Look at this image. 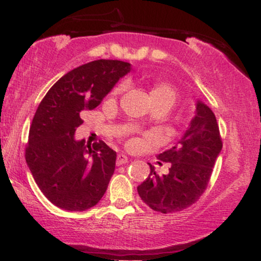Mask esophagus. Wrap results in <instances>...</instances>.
<instances>
[{
  "label": "esophagus",
  "mask_w": 261,
  "mask_h": 261,
  "mask_svg": "<svg viewBox=\"0 0 261 261\" xmlns=\"http://www.w3.org/2000/svg\"><path fill=\"white\" fill-rule=\"evenodd\" d=\"M127 162H128L127 155L120 153L118 154V157H116V164H118V166H122V164L127 163Z\"/></svg>",
  "instance_id": "34e87169"
}]
</instances>
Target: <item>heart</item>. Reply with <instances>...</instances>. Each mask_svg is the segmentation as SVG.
<instances>
[{
  "instance_id": "1",
  "label": "heart",
  "mask_w": 261,
  "mask_h": 261,
  "mask_svg": "<svg viewBox=\"0 0 261 261\" xmlns=\"http://www.w3.org/2000/svg\"><path fill=\"white\" fill-rule=\"evenodd\" d=\"M124 88H125V83H122V85H120L118 88H116V93L124 91ZM151 98L152 99L168 100L173 106L176 99V93L169 85H166V83H158V85H155L153 88H152Z\"/></svg>"
}]
</instances>
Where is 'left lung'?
<instances>
[{
	"mask_svg": "<svg viewBox=\"0 0 261 261\" xmlns=\"http://www.w3.org/2000/svg\"><path fill=\"white\" fill-rule=\"evenodd\" d=\"M222 149L220 130L214 112L197 99L189 127L172 148L158 154L170 163L168 174L151 173L137 193L149 207L162 214L179 212L199 200L207 188L212 168Z\"/></svg>",
	"mask_w": 261,
	"mask_h": 261,
	"instance_id": "1",
	"label": "left lung"
}]
</instances>
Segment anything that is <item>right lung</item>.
<instances>
[{
  "instance_id": "add662e5",
  "label": "right lung",
  "mask_w": 261,
  "mask_h": 261,
  "mask_svg": "<svg viewBox=\"0 0 261 261\" xmlns=\"http://www.w3.org/2000/svg\"><path fill=\"white\" fill-rule=\"evenodd\" d=\"M128 62L97 60L73 68L54 85L39 104L25 161L49 201L67 211H85L99 202L115 170L116 152L103 141L86 145L74 139L81 114L97 108Z\"/></svg>"
}]
</instances>
